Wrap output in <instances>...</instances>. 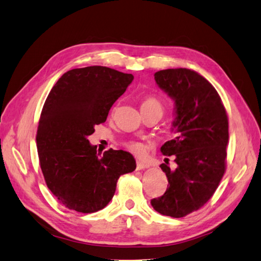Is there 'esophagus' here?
<instances>
[{"instance_id":"1","label":"esophagus","mask_w":261,"mask_h":261,"mask_svg":"<svg viewBox=\"0 0 261 261\" xmlns=\"http://www.w3.org/2000/svg\"><path fill=\"white\" fill-rule=\"evenodd\" d=\"M149 165L148 164H144L143 162H137V170H144V169H148Z\"/></svg>"}]
</instances>
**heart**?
Listing matches in <instances>:
<instances>
[{
	"label": "heart",
	"instance_id": "heart-1",
	"mask_svg": "<svg viewBox=\"0 0 261 261\" xmlns=\"http://www.w3.org/2000/svg\"><path fill=\"white\" fill-rule=\"evenodd\" d=\"M141 108H150V109H155L159 110L160 112L163 113V105L162 102L158 100L154 97H149V98H145L142 105H141ZM126 148H128L131 152L136 153L138 155H144V153L146 151V146L143 143H140L137 141H131L128 142L125 144Z\"/></svg>",
	"mask_w": 261,
	"mask_h": 261
}]
</instances>
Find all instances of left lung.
Returning a JSON list of instances; mask_svg holds the SVG:
<instances>
[{"instance_id":"1","label":"left lung","mask_w":261,"mask_h":261,"mask_svg":"<svg viewBox=\"0 0 261 261\" xmlns=\"http://www.w3.org/2000/svg\"><path fill=\"white\" fill-rule=\"evenodd\" d=\"M156 85L174 100L176 137L161 146L169 159L160 168L169 188L151 199L156 212L174 218L184 217L204 206L215 193L226 170L228 117L218 92L194 70L164 69L154 73Z\"/></svg>"}]
</instances>
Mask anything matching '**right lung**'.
I'll return each mask as SVG.
<instances>
[{
  "label": "right lung",
  "instance_id": "obj_1",
  "mask_svg": "<svg viewBox=\"0 0 261 261\" xmlns=\"http://www.w3.org/2000/svg\"><path fill=\"white\" fill-rule=\"evenodd\" d=\"M133 78L103 66L71 69L46 98L36 135L39 163L47 188L67 208L102 210L120 175L136 170L131 153L110 149L99 155L88 140Z\"/></svg>",
  "mask_w": 261,
  "mask_h": 261
}]
</instances>
